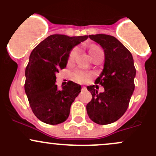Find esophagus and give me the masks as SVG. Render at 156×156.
I'll list each match as a JSON object with an SVG mask.
<instances>
[{
	"label": "esophagus",
	"instance_id": "1",
	"mask_svg": "<svg viewBox=\"0 0 156 156\" xmlns=\"http://www.w3.org/2000/svg\"><path fill=\"white\" fill-rule=\"evenodd\" d=\"M81 90H87V87H84V86H83V87H81Z\"/></svg>",
	"mask_w": 156,
	"mask_h": 156
}]
</instances>
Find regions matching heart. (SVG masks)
Instances as JSON below:
<instances>
[{"label": "heart", "mask_w": 156, "mask_h": 156, "mask_svg": "<svg viewBox=\"0 0 156 156\" xmlns=\"http://www.w3.org/2000/svg\"><path fill=\"white\" fill-rule=\"evenodd\" d=\"M89 54L90 55L91 58L93 59H95L97 56H98L99 55L103 54V52L100 50V48L97 46H91L90 47L89 50ZM77 53H78V49L74 48L72 51L70 52L69 56V62H72L74 60L75 57L76 56ZM94 77V74L91 73V72H84V71L81 70H76L75 72H72V78L75 81L78 83H85L87 81H90L91 78Z\"/></svg>", "instance_id": "b5f03b06"}]
</instances>
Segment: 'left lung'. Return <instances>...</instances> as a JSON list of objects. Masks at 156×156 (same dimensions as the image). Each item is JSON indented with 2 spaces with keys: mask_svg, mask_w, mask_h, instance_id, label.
<instances>
[{
  "mask_svg": "<svg viewBox=\"0 0 156 156\" xmlns=\"http://www.w3.org/2000/svg\"><path fill=\"white\" fill-rule=\"evenodd\" d=\"M89 37L104 51V67L95 81L104 87V92L99 94L97 85L87 86L92 100L86 106L87 112L95 123L108 125L119 120L128 107L134 90L136 69L132 54L117 38L103 34Z\"/></svg>",
  "mask_w": 156,
  "mask_h": 156,
  "instance_id": "obj_1",
  "label": "left lung"
}]
</instances>
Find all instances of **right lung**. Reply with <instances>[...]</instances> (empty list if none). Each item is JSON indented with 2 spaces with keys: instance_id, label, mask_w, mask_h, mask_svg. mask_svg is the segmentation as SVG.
Here are the masks:
<instances>
[{
  "instance_id": "1",
  "label": "right lung",
  "mask_w": 156,
  "mask_h": 156,
  "mask_svg": "<svg viewBox=\"0 0 156 156\" xmlns=\"http://www.w3.org/2000/svg\"><path fill=\"white\" fill-rule=\"evenodd\" d=\"M87 37L52 34L31 51L25 73V91L33 113L44 123L58 125L68 119L81 87L69 81L59 90L56 74L66 67L72 48Z\"/></svg>"
}]
</instances>
